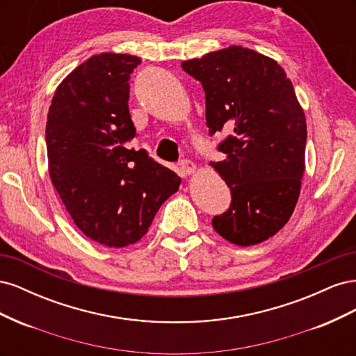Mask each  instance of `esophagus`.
Instances as JSON below:
<instances>
[{
    "mask_svg": "<svg viewBox=\"0 0 356 356\" xmlns=\"http://www.w3.org/2000/svg\"><path fill=\"white\" fill-rule=\"evenodd\" d=\"M179 168H181V170L184 172V174H187V175L195 174L196 169H197V168H196V165L193 163V161H190V160H181Z\"/></svg>",
    "mask_w": 356,
    "mask_h": 356,
    "instance_id": "1",
    "label": "esophagus"
}]
</instances>
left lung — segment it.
Listing matches in <instances>:
<instances>
[{
  "label": "left lung",
  "instance_id": "obj_1",
  "mask_svg": "<svg viewBox=\"0 0 356 356\" xmlns=\"http://www.w3.org/2000/svg\"><path fill=\"white\" fill-rule=\"evenodd\" d=\"M181 67L202 83L209 135L230 132L217 147L225 159L211 161L232 193L213 229L239 246L264 242L293 215L305 174L307 126L293 83L276 60L241 46Z\"/></svg>",
  "mask_w": 356,
  "mask_h": 356
}]
</instances>
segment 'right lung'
Segmentation results:
<instances>
[{"label": "right lung", "instance_id": "obj_1", "mask_svg": "<svg viewBox=\"0 0 356 356\" xmlns=\"http://www.w3.org/2000/svg\"><path fill=\"white\" fill-rule=\"evenodd\" d=\"M141 59L101 53L89 58L55 92L46 124L49 174L75 225L110 248L138 242L156 212L181 184L145 149L129 143V80Z\"/></svg>", "mask_w": 356, "mask_h": 356}]
</instances>
